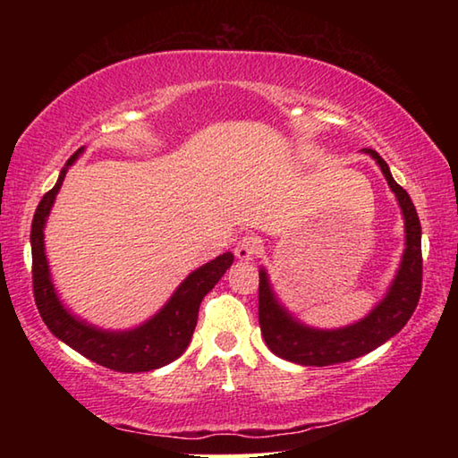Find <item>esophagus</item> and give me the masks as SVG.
<instances>
[{
  "instance_id": "obj_1",
  "label": "esophagus",
  "mask_w": 458,
  "mask_h": 458,
  "mask_svg": "<svg viewBox=\"0 0 458 458\" xmlns=\"http://www.w3.org/2000/svg\"><path fill=\"white\" fill-rule=\"evenodd\" d=\"M234 252L240 260H252L259 257L260 242L254 236H244V238H240V242L236 244Z\"/></svg>"
}]
</instances>
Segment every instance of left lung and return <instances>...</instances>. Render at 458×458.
Segmentation results:
<instances>
[{
	"label": "left lung",
	"instance_id": "1",
	"mask_svg": "<svg viewBox=\"0 0 458 458\" xmlns=\"http://www.w3.org/2000/svg\"><path fill=\"white\" fill-rule=\"evenodd\" d=\"M382 167L387 185L396 193L398 204L406 220V250L396 278L387 291L386 299L366 319L344 329L321 331L294 321L278 305L275 293L270 291L268 276L260 270L259 283V323L268 350L283 360L301 366H333L366 355L404 327L418 305L422 291V228L416 208L408 191L394 182L386 161L374 149H366Z\"/></svg>",
	"mask_w": 458,
	"mask_h": 458
}]
</instances>
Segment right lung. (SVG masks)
Returning a JSON list of instances; mask_svg holds the SVG:
<instances>
[{
    "label": "right lung",
    "instance_id": "1",
    "mask_svg": "<svg viewBox=\"0 0 458 458\" xmlns=\"http://www.w3.org/2000/svg\"><path fill=\"white\" fill-rule=\"evenodd\" d=\"M81 151L82 149L76 151L66 161V167L60 172L56 185L44 193L32 220V234H30V240H32V286L38 311L54 335L98 366L125 371V374L167 366L180 358L185 347L190 345L198 323L201 299L214 289V284L234 262V257L230 252H224L218 259L193 270L174 293V297L167 301V305L137 329L103 331L76 319L62 307L50 281L48 260L44 252V224L60 185L64 182L68 165L74 164Z\"/></svg>",
    "mask_w": 458,
    "mask_h": 458
}]
</instances>
